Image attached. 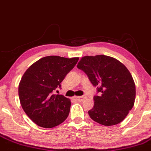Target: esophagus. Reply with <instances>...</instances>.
Here are the masks:
<instances>
[{
	"label": "esophagus",
	"mask_w": 151,
	"mask_h": 151,
	"mask_svg": "<svg viewBox=\"0 0 151 151\" xmlns=\"http://www.w3.org/2000/svg\"><path fill=\"white\" fill-rule=\"evenodd\" d=\"M86 99V96H77V97H76V99L78 101H82Z\"/></svg>",
	"instance_id": "obj_1"
}]
</instances>
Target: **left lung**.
I'll return each instance as SVG.
<instances>
[{
    "label": "left lung",
    "instance_id": "obj_1",
    "mask_svg": "<svg viewBox=\"0 0 151 151\" xmlns=\"http://www.w3.org/2000/svg\"><path fill=\"white\" fill-rule=\"evenodd\" d=\"M77 68L87 74L100 93L93 98L90 117L104 126L124 120L136 99L135 83L125 65L112 57L98 55L81 58Z\"/></svg>",
    "mask_w": 151,
    "mask_h": 151
}]
</instances>
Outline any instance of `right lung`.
Returning <instances> with one entry per match:
<instances>
[{"label": "right lung", "mask_w": 151, "mask_h": 151, "mask_svg": "<svg viewBox=\"0 0 151 151\" xmlns=\"http://www.w3.org/2000/svg\"><path fill=\"white\" fill-rule=\"evenodd\" d=\"M79 58L50 55L33 63L19 83V101L27 115L38 126L52 128L63 122L70 113V99L52 92L72 70Z\"/></svg>", "instance_id": "obj_1"}]
</instances>
